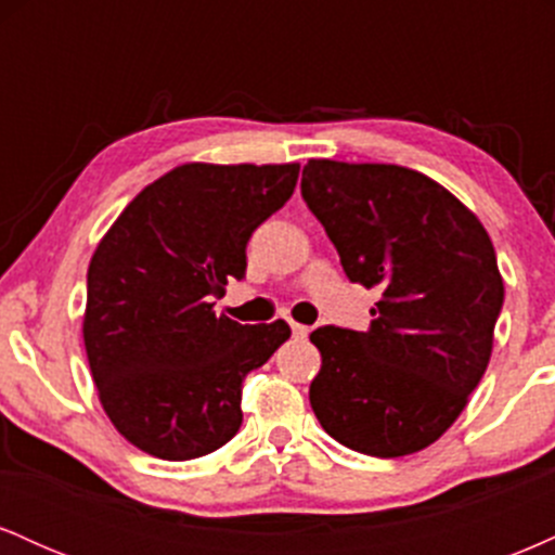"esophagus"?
Returning a JSON list of instances; mask_svg holds the SVG:
<instances>
[{
	"label": "esophagus",
	"mask_w": 555,
	"mask_h": 555,
	"mask_svg": "<svg viewBox=\"0 0 555 555\" xmlns=\"http://www.w3.org/2000/svg\"><path fill=\"white\" fill-rule=\"evenodd\" d=\"M289 326H292V334H295L297 339H305V336L310 334V328H308V326H302V323H295V321H289Z\"/></svg>",
	"instance_id": "1"
}]
</instances>
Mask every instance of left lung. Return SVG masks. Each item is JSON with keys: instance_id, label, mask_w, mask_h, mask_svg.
I'll list each match as a JSON object with an SVG mask.
<instances>
[{"instance_id": "8db88e82", "label": "left lung", "mask_w": 555, "mask_h": 555, "mask_svg": "<svg viewBox=\"0 0 555 555\" xmlns=\"http://www.w3.org/2000/svg\"><path fill=\"white\" fill-rule=\"evenodd\" d=\"M302 197L349 282L378 289L367 331L321 326L310 406L367 456L443 436L486 373L503 279L486 227L449 190L397 164L310 158Z\"/></svg>"}]
</instances>
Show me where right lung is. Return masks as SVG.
<instances>
[{
	"instance_id": "obj_1",
	"label": "right lung",
	"mask_w": 555,
	"mask_h": 555,
	"mask_svg": "<svg viewBox=\"0 0 555 555\" xmlns=\"http://www.w3.org/2000/svg\"><path fill=\"white\" fill-rule=\"evenodd\" d=\"M299 164H182L127 203L88 266L82 341L112 425L158 460L206 456L242 425V380L289 339L211 299L242 279L253 232L295 193Z\"/></svg>"
}]
</instances>
